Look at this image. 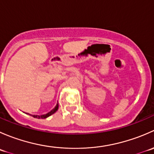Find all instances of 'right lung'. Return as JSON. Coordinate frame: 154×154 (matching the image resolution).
Wrapping results in <instances>:
<instances>
[{
	"label": "right lung",
	"instance_id": "add662e5",
	"mask_svg": "<svg viewBox=\"0 0 154 154\" xmlns=\"http://www.w3.org/2000/svg\"><path fill=\"white\" fill-rule=\"evenodd\" d=\"M58 108H59V104L58 103H57L56 106L54 107V108L53 109L51 112H49L47 113V114L42 115V116H35V115H34V116H32V117L36 118V119H46V118L49 117L50 116H51L52 114H54V112H56L57 111V109H58Z\"/></svg>",
	"mask_w": 154,
	"mask_h": 154
}]
</instances>
